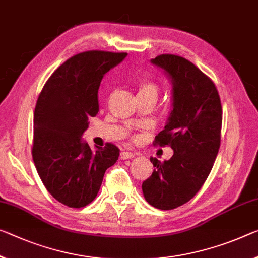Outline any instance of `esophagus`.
<instances>
[{
  "mask_svg": "<svg viewBox=\"0 0 258 258\" xmlns=\"http://www.w3.org/2000/svg\"><path fill=\"white\" fill-rule=\"evenodd\" d=\"M134 157V154L131 153V151H122L120 153V158L121 159H128V158H132Z\"/></svg>",
  "mask_w": 258,
  "mask_h": 258,
  "instance_id": "1",
  "label": "esophagus"
}]
</instances>
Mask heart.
I'll use <instances>...</instances> for the list:
<instances>
[{
    "instance_id": "obj_1",
    "label": "heart",
    "mask_w": 258,
    "mask_h": 258,
    "mask_svg": "<svg viewBox=\"0 0 258 258\" xmlns=\"http://www.w3.org/2000/svg\"><path fill=\"white\" fill-rule=\"evenodd\" d=\"M159 94V86L154 80H145L139 84V96H149L157 99ZM134 140H138V138H134Z\"/></svg>"
}]
</instances>
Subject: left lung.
Segmentation results:
<instances>
[{"label": "left lung", "instance_id": "8db88e82", "mask_svg": "<svg viewBox=\"0 0 258 258\" xmlns=\"http://www.w3.org/2000/svg\"><path fill=\"white\" fill-rule=\"evenodd\" d=\"M151 63L164 69L173 85V110L154 145L170 146L174 153L164 162L150 157L155 169L142 191L150 206L172 210L206 182L220 147L223 110L214 81L188 59L162 54Z\"/></svg>", "mask_w": 258, "mask_h": 258}]
</instances>
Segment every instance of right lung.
<instances>
[{
  "label": "right lung",
  "mask_w": 258,
  "mask_h": 258,
  "mask_svg": "<svg viewBox=\"0 0 258 258\" xmlns=\"http://www.w3.org/2000/svg\"><path fill=\"white\" fill-rule=\"evenodd\" d=\"M126 52L88 50L59 65L36 101L32 156L47 190L70 208H83L99 193L108 167L119 157L113 144L92 151L81 136L99 112L103 76Z\"/></svg>",
  "instance_id": "1"
}]
</instances>
